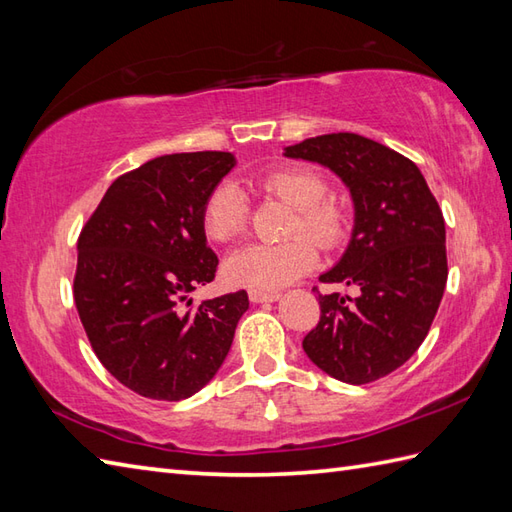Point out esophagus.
Listing matches in <instances>:
<instances>
[{"mask_svg":"<svg viewBox=\"0 0 512 512\" xmlns=\"http://www.w3.org/2000/svg\"><path fill=\"white\" fill-rule=\"evenodd\" d=\"M248 299L253 303H273L279 299V292H268V290H248Z\"/></svg>","mask_w":512,"mask_h":512,"instance_id":"obj_1","label":"esophagus"}]
</instances>
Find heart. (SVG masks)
Masks as SVG:
<instances>
[{
  "instance_id": "obj_1",
  "label": "heart",
  "mask_w": 512,
  "mask_h": 512,
  "mask_svg": "<svg viewBox=\"0 0 512 512\" xmlns=\"http://www.w3.org/2000/svg\"><path fill=\"white\" fill-rule=\"evenodd\" d=\"M266 193L286 202L297 215L292 217L288 237L277 244H248L226 259L224 277L228 284L250 290H279L306 275L317 264L319 248H334L347 231V217L339 204L325 200L328 184L308 167H277L257 178ZM202 228L213 242H231L246 228V198L233 182H220L206 195L202 206ZM306 232L311 238L297 236Z\"/></svg>"
}]
</instances>
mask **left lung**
Returning a JSON list of instances; mask_svg holds the SVG:
<instances>
[{
  "label": "left lung",
  "instance_id": "left-lung-1",
  "mask_svg": "<svg viewBox=\"0 0 512 512\" xmlns=\"http://www.w3.org/2000/svg\"><path fill=\"white\" fill-rule=\"evenodd\" d=\"M284 156L328 167L354 204L350 244L319 281L361 292L319 295L321 319L303 350L336 380L372 383L409 361L440 308L449 275L442 211L409 158L365 136L308 138Z\"/></svg>",
  "mask_w": 512,
  "mask_h": 512
}]
</instances>
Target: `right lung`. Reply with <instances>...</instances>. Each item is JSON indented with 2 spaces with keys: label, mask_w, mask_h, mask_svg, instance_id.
Listing matches in <instances>:
<instances>
[{
  "label": "right lung",
  "mask_w": 512,
  "mask_h": 512,
  "mask_svg": "<svg viewBox=\"0 0 512 512\" xmlns=\"http://www.w3.org/2000/svg\"><path fill=\"white\" fill-rule=\"evenodd\" d=\"M233 167L228 151L149 160L112 182L79 235L74 303L85 334L107 372L145 398L198 394L248 310L246 290L189 308V292L217 268L202 206Z\"/></svg>",
  "instance_id": "add662e5"
}]
</instances>
